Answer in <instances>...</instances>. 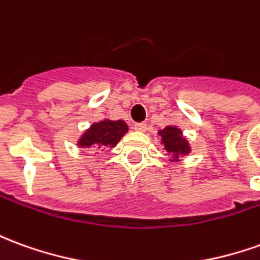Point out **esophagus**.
<instances>
[{
	"label": "esophagus",
	"instance_id": "34e87169",
	"mask_svg": "<svg viewBox=\"0 0 260 260\" xmlns=\"http://www.w3.org/2000/svg\"><path fill=\"white\" fill-rule=\"evenodd\" d=\"M134 129L138 131V132H145V131L148 129V125L145 124V122H136L134 125Z\"/></svg>",
	"mask_w": 260,
	"mask_h": 260
}]
</instances>
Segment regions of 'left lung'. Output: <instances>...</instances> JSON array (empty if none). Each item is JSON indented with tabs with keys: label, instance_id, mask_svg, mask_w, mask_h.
Here are the masks:
<instances>
[{
	"label": "left lung",
	"instance_id": "1",
	"mask_svg": "<svg viewBox=\"0 0 260 260\" xmlns=\"http://www.w3.org/2000/svg\"><path fill=\"white\" fill-rule=\"evenodd\" d=\"M161 138V143L165 149L172 156V160H179V157L190 153V146L187 139L183 136L181 131L176 126H166L165 129L159 131Z\"/></svg>",
	"mask_w": 260,
	"mask_h": 260
}]
</instances>
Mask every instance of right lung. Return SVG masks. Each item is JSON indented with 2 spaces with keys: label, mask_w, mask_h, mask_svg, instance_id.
I'll use <instances>...</instances> for the list:
<instances>
[{
  "label": "right lung",
  "mask_w": 260,
  "mask_h": 260,
  "mask_svg": "<svg viewBox=\"0 0 260 260\" xmlns=\"http://www.w3.org/2000/svg\"><path fill=\"white\" fill-rule=\"evenodd\" d=\"M126 132H128V125L125 124L122 119H118V121L104 119V121L92 124L81 135L77 145L80 148L87 149H101L103 146L114 148Z\"/></svg>",
  "instance_id": "right-lung-1"
}]
</instances>
